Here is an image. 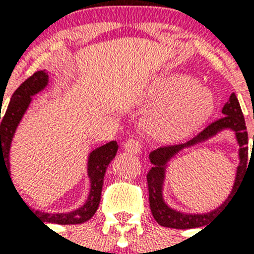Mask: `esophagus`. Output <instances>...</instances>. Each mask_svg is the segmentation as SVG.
Wrapping results in <instances>:
<instances>
[{"instance_id": "esophagus-1", "label": "esophagus", "mask_w": 254, "mask_h": 254, "mask_svg": "<svg viewBox=\"0 0 254 254\" xmlns=\"http://www.w3.org/2000/svg\"><path fill=\"white\" fill-rule=\"evenodd\" d=\"M142 142L139 139H127V142L124 143V149L127 153H131V154H138L139 151L142 150Z\"/></svg>"}]
</instances>
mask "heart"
<instances>
[{"mask_svg": "<svg viewBox=\"0 0 254 254\" xmlns=\"http://www.w3.org/2000/svg\"><path fill=\"white\" fill-rule=\"evenodd\" d=\"M143 100L154 107L147 120L149 133L163 142L193 134L215 108L212 91L183 73L157 76L143 92Z\"/></svg>", "mask_w": 254, "mask_h": 254, "instance_id": "b5f03b06", "label": "heart"}]
</instances>
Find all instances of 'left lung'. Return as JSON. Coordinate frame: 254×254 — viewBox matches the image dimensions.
Here are the masks:
<instances>
[{
	"mask_svg": "<svg viewBox=\"0 0 254 254\" xmlns=\"http://www.w3.org/2000/svg\"><path fill=\"white\" fill-rule=\"evenodd\" d=\"M223 117L212 123L200 131L196 137L190 139L189 142L182 145H173V146H163L155 149L149 154V159L153 163V167L147 173V186H149V203L150 209L155 221L162 227L175 229H190L200 228L208 225L211 220L220 213V211L225 207L227 201L236 192L237 186L241 182V178L248 169V133L245 127L244 115L241 112L240 104L236 95L232 93L229 100L223 107ZM224 130H231L235 133V138L239 145V166L237 169V177L234 182L233 191L226 200L217 209L205 214H187L178 211L170 207L163 196V189L166 180V173L168 168V163L171 159L183 151L185 148L193 147L200 143L206 142L208 139Z\"/></svg>",
	"mask_w": 254,
	"mask_h": 254,
	"instance_id": "1",
	"label": "left lung"
}]
</instances>
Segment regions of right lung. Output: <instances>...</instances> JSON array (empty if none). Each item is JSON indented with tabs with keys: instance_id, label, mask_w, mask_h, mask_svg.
I'll return each instance as SVG.
<instances>
[{
	"instance_id": "right-lung-1",
	"label": "right lung",
	"mask_w": 254,
	"mask_h": 254,
	"mask_svg": "<svg viewBox=\"0 0 254 254\" xmlns=\"http://www.w3.org/2000/svg\"><path fill=\"white\" fill-rule=\"evenodd\" d=\"M47 85H49V73L46 71H37L33 76H30L27 80L23 81L17 88V91L14 92L10 99L9 107L6 109L5 115L2 117L0 125V169L5 167L9 178L11 174L10 173V147H11L14 134H15L18 125L23 119V116L29 109L30 104L33 101V96L38 95L39 92L46 89ZM117 150H119L117 142L111 141L103 146L96 147L95 150H92L88 154L87 175L89 178V192H88L87 200L79 208L68 211V212H45V211H39V209L29 208L23 199L19 195L18 196L21 197L23 204L38 219H41L45 223L63 225L85 223L95 215L99 208L105 171H107L108 165L116 157ZM10 181H11V178H10Z\"/></svg>"
}]
</instances>
